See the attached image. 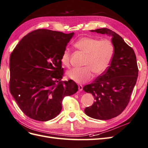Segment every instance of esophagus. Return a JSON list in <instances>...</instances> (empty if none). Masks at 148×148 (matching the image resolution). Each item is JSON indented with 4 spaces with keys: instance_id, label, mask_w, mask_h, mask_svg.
<instances>
[{
    "instance_id": "esophagus-1",
    "label": "esophagus",
    "mask_w": 148,
    "mask_h": 148,
    "mask_svg": "<svg viewBox=\"0 0 148 148\" xmlns=\"http://www.w3.org/2000/svg\"><path fill=\"white\" fill-rule=\"evenodd\" d=\"M78 88H79V91H82L83 90V86L82 85H81V84H79V85H78Z\"/></svg>"
}]
</instances>
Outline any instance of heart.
<instances>
[{
  "instance_id": "obj_1",
  "label": "heart",
  "mask_w": 148,
  "mask_h": 148,
  "mask_svg": "<svg viewBox=\"0 0 148 148\" xmlns=\"http://www.w3.org/2000/svg\"><path fill=\"white\" fill-rule=\"evenodd\" d=\"M74 46L84 54L86 58L83 68H75L69 71L67 75L78 83H84L93 77L92 72L100 75L107 69L114 54V46L108 40H99L90 37H83L74 43ZM71 52L66 48L62 53L61 61L66 67L70 66Z\"/></svg>"
}]
</instances>
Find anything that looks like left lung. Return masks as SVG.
Wrapping results in <instances>:
<instances>
[{"mask_svg": "<svg viewBox=\"0 0 148 148\" xmlns=\"http://www.w3.org/2000/svg\"><path fill=\"white\" fill-rule=\"evenodd\" d=\"M90 32L112 36L115 51L105 73L84 87L83 90L92 94L95 100L84 112L93 119L110 120L120 115L130 102L138 75L136 57L133 48L111 29L103 28Z\"/></svg>", "mask_w": 148, "mask_h": 148, "instance_id": "1", "label": "left lung"}]
</instances>
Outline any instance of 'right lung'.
<instances>
[{"label":"right lung","mask_w":148,"mask_h":148,"mask_svg":"<svg viewBox=\"0 0 148 148\" xmlns=\"http://www.w3.org/2000/svg\"><path fill=\"white\" fill-rule=\"evenodd\" d=\"M47 29H38L20 40L10 56L9 88L24 114L37 121L53 119L62 109L66 96L75 94L73 80L62 81L61 57L73 36Z\"/></svg>","instance_id":"obj_1"}]
</instances>
